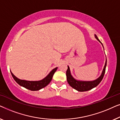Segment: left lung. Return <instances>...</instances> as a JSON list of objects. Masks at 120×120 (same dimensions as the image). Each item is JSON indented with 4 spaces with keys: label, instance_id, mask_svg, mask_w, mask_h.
Wrapping results in <instances>:
<instances>
[{
    "label": "left lung",
    "instance_id": "8db88e82",
    "mask_svg": "<svg viewBox=\"0 0 120 120\" xmlns=\"http://www.w3.org/2000/svg\"><path fill=\"white\" fill-rule=\"evenodd\" d=\"M95 38L97 39V40L99 41L101 44V45H103V44L101 42V41L99 40V39L98 38V37H97L96 35H95ZM106 66V62L105 63V65L104 67V69H103L102 73L101 76L98 78L97 79L93 80V81H79V80H76L72 76L70 73V68L69 66H68V69L67 70L66 72V75H67V81L69 85L71 87H72L73 88H74L75 90H77V91H80V92H84L89 91V90L92 89V88H94L95 87L98 86L99 84V83L101 82V80H102L103 77L104 76L105 72V68Z\"/></svg>",
    "mask_w": 120,
    "mask_h": 120
}]
</instances>
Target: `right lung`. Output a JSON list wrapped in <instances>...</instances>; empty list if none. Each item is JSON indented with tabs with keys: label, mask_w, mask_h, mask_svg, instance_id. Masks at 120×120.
Here are the masks:
<instances>
[{
	"label": "right lung",
	"mask_w": 120,
	"mask_h": 120,
	"mask_svg": "<svg viewBox=\"0 0 120 120\" xmlns=\"http://www.w3.org/2000/svg\"><path fill=\"white\" fill-rule=\"evenodd\" d=\"M57 69V67L53 69L52 71H51L50 73L42 80L35 81L20 80L15 76L12 72H11V74L14 79L20 86L23 87L27 88L28 90H31V91H38V90L45 87L50 82L52 79V77H53L54 74H55Z\"/></svg>",
	"instance_id": "add662e5"
}]
</instances>
